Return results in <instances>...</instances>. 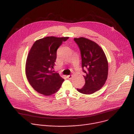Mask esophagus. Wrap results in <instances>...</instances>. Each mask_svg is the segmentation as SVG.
<instances>
[{
  "mask_svg": "<svg viewBox=\"0 0 134 134\" xmlns=\"http://www.w3.org/2000/svg\"><path fill=\"white\" fill-rule=\"evenodd\" d=\"M67 79H69V80H70V79H72V76L71 75H68V76H67Z\"/></svg>",
  "mask_w": 134,
  "mask_h": 134,
  "instance_id": "obj_1",
  "label": "esophagus"
}]
</instances>
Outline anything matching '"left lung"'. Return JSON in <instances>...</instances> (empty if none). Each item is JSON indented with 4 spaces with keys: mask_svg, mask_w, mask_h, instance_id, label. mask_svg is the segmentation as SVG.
<instances>
[{
    "mask_svg": "<svg viewBox=\"0 0 134 134\" xmlns=\"http://www.w3.org/2000/svg\"><path fill=\"white\" fill-rule=\"evenodd\" d=\"M81 54L82 67L85 83L77 90L83 94H91L101 89L108 77V63L102 48L95 42L85 37L74 38Z\"/></svg>",
    "mask_w": 134,
    "mask_h": 134,
    "instance_id": "1",
    "label": "left lung"
}]
</instances>
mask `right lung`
<instances>
[{
    "mask_svg": "<svg viewBox=\"0 0 134 134\" xmlns=\"http://www.w3.org/2000/svg\"><path fill=\"white\" fill-rule=\"evenodd\" d=\"M68 38L47 36L36 40L30 50L26 62V75L30 85L38 93L49 96L60 88L64 80L52 69L57 49Z\"/></svg>",
    "mask_w": 134,
    "mask_h": 134,
    "instance_id": "add662e5",
    "label": "right lung"
}]
</instances>
